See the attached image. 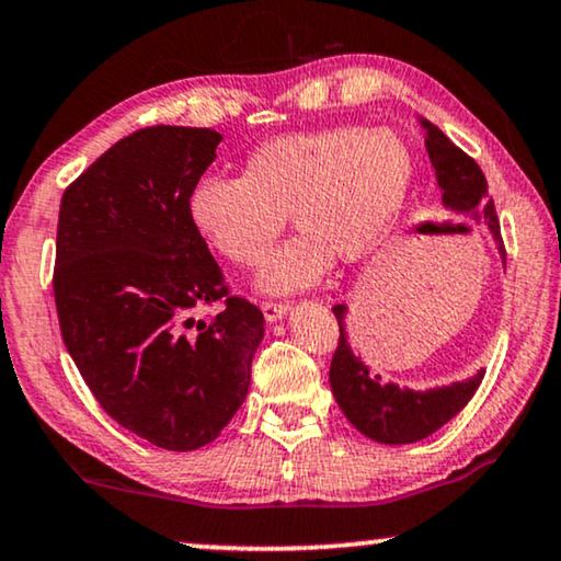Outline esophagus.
Masks as SVG:
<instances>
[{
  "instance_id": "1",
  "label": "esophagus",
  "mask_w": 561,
  "mask_h": 561,
  "mask_svg": "<svg viewBox=\"0 0 561 561\" xmlns=\"http://www.w3.org/2000/svg\"><path fill=\"white\" fill-rule=\"evenodd\" d=\"M261 312H264V318L268 320V323H276V320H282L287 316V302H261Z\"/></svg>"
}]
</instances>
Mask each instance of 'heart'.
<instances>
[{"instance_id": "heart-1", "label": "heart", "mask_w": 561, "mask_h": 561, "mask_svg": "<svg viewBox=\"0 0 561 561\" xmlns=\"http://www.w3.org/2000/svg\"><path fill=\"white\" fill-rule=\"evenodd\" d=\"M413 186V153L390 128L335 125L266 140L243 161V176L205 174L186 192L194 233L236 266H261L285 230L302 233L261 276L268 293L310 287L333 253L358 261L390 233Z\"/></svg>"}]
</instances>
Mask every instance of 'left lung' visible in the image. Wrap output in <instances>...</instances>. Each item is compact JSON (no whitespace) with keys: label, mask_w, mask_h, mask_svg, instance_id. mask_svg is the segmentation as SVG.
Returning a JSON list of instances; mask_svg holds the SVG:
<instances>
[{"label":"left lung","mask_w":561,"mask_h":561,"mask_svg":"<svg viewBox=\"0 0 561 561\" xmlns=\"http://www.w3.org/2000/svg\"><path fill=\"white\" fill-rule=\"evenodd\" d=\"M425 128V151L436 169L438 186L444 192V205L451 210L472 215L477 222H484L495 236L500 253L505 259L503 236H500V220L495 203L488 194V179H484L480 163L467 156L459 146H454L436 125L421 119ZM335 320H339L341 335L331 362V390L333 398L348 417L356 431L379 444H415L431 436L433 431L449 423L461 408L472 400L480 387L484 371H477L467 382H454L449 387L415 392L408 387L382 382L379 375H369L367 364L351 351L343 328L346 305H335Z\"/></svg>","instance_id":"left-lung-1"}]
</instances>
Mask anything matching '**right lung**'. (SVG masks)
<instances>
[{"label": "right lung", "instance_id": "right-lung-1", "mask_svg": "<svg viewBox=\"0 0 561 561\" xmlns=\"http://www.w3.org/2000/svg\"><path fill=\"white\" fill-rule=\"evenodd\" d=\"M218 130L130 133L66 186L54 297L66 348L104 413L148 444L215 442L249 394L264 339L256 305L186 218V192L215 161ZM222 301L207 324L191 312Z\"/></svg>", "mask_w": 561, "mask_h": 561}]
</instances>
